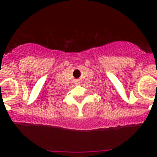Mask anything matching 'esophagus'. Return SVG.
I'll list each match as a JSON object with an SVG mask.
<instances>
[{"label": "esophagus", "mask_w": 157, "mask_h": 157, "mask_svg": "<svg viewBox=\"0 0 157 157\" xmlns=\"http://www.w3.org/2000/svg\"><path fill=\"white\" fill-rule=\"evenodd\" d=\"M76 84H77V83H76Z\"/></svg>", "instance_id": "34e87169"}]
</instances>
